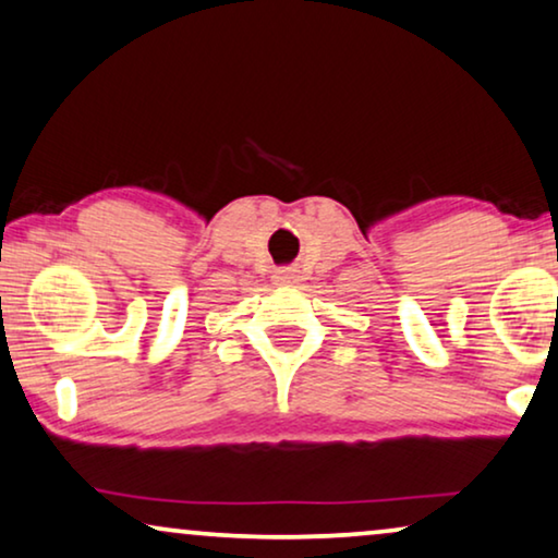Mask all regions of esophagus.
<instances>
[{
	"label": "esophagus",
	"instance_id": "1",
	"mask_svg": "<svg viewBox=\"0 0 558 558\" xmlns=\"http://www.w3.org/2000/svg\"><path fill=\"white\" fill-rule=\"evenodd\" d=\"M272 280H275V286H280V288H295L299 286L301 275H299V270H293V267H280V270H275Z\"/></svg>",
	"mask_w": 558,
	"mask_h": 558
}]
</instances>
